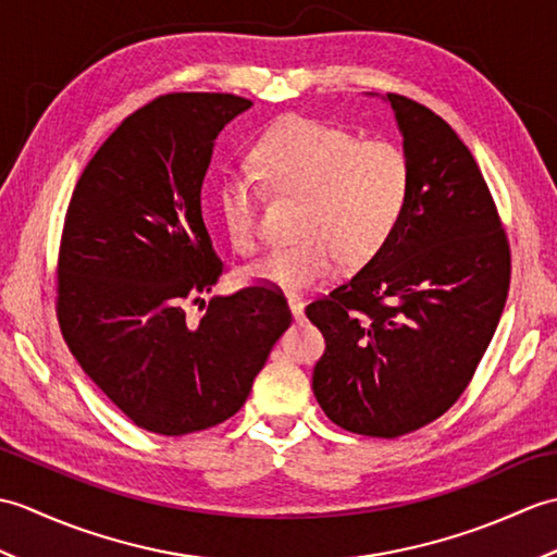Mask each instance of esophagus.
Returning <instances> with one entry per match:
<instances>
[{"instance_id":"1","label":"esophagus","mask_w":557,"mask_h":557,"mask_svg":"<svg viewBox=\"0 0 557 557\" xmlns=\"http://www.w3.org/2000/svg\"><path fill=\"white\" fill-rule=\"evenodd\" d=\"M287 306H289V311L294 315V321H301V318H304V301L299 297H289Z\"/></svg>"}]
</instances>
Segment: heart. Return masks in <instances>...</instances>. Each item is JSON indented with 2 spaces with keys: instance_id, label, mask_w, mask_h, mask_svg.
<instances>
[{
  "instance_id": "1",
  "label": "heart",
  "mask_w": 557,
  "mask_h": 557,
  "mask_svg": "<svg viewBox=\"0 0 557 557\" xmlns=\"http://www.w3.org/2000/svg\"><path fill=\"white\" fill-rule=\"evenodd\" d=\"M260 180L277 196L299 198L297 242L277 246L242 270L248 285L299 294L327 280L337 265L357 268L383 251L405 215L411 162L393 140H359L347 128L294 116L260 138L253 150ZM230 244L248 253L258 244L256 188L232 176L220 188Z\"/></svg>"
}]
</instances>
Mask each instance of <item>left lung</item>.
<instances>
[{
    "instance_id": "left-lung-1",
    "label": "left lung",
    "mask_w": 557,
    "mask_h": 557,
    "mask_svg": "<svg viewBox=\"0 0 557 557\" xmlns=\"http://www.w3.org/2000/svg\"><path fill=\"white\" fill-rule=\"evenodd\" d=\"M383 100L411 162L407 210L383 251L306 315L325 337L313 395L327 419L397 437L465 393L505 309L510 246L453 126L395 92Z\"/></svg>"
}]
</instances>
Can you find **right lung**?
<instances>
[{
	"label": "right lung",
	"mask_w": 557,
	"mask_h": 557,
	"mask_svg": "<svg viewBox=\"0 0 557 557\" xmlns=\"http://www.w3.org/2000/svg\"><path fill=\"white\" fill-rule=\"evenodd\" d=\"M251 104L227 92L152 100L104 140L71 196L57 277L62 335L90 381L150 433L186 435L234 417L292 323L265 287L186 313L222 272L200 208L212 148Z\"/></svg>",
	"instance_id": "right-lung-1"
}]
</instances>
